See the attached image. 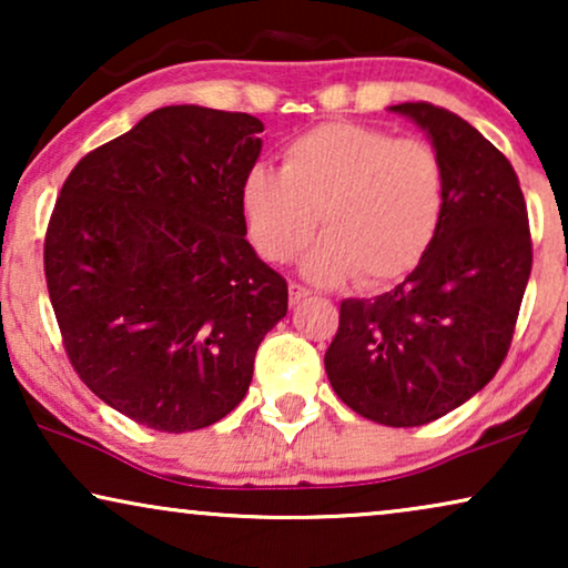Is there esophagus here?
Wrapping results in <instances>:
<instances>
[{
  "label": "esophagus",
  "mask_w": 568,
  "mask_h": 568,
  "mask_svg": "<svg viewBox=\"0 0 568 568\" xmlns=\"http://www.w3.org/2000/svg\"><path fill=\"white\" fill-rule=\"evenodd\" d=\"M307 294H310L307 286H302V284H297V282L290 284V302H292V305H297V302L305 300Z\"/></svg>",
  "instance_id": "obj_1"
}]
</instances>
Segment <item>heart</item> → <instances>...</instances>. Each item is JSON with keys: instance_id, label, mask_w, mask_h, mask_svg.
Here are the masks:
<instances>
[{"instance_id": "b5f03b06", "label": "heart", "mask_w": 568, "mask_h": 568, "mask_svg": "<svg viewBox=\"0 0 568 568\" xmlns=\"http://www.w3.org/2000/svg\"><path fill=\"white\" fill-rule=\"evenodd\" d=\"M247 237L261 258L286 263L315 235L305 274L321 284L356 276L385 286L408 276L437 237L445 168L422 139L328 121L294 136L282 173L255 168L240 191Z\"/></svg>"}]
</instances>
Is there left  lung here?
<instances>
[{
	"instance_id": "left-lung-1",
	"label": "left lung",
	"mask_w": 568,
	"mask_h": 568,
	"mask_svg": "<svg viewBox=\"0 0 568 568\" xmlns=\"http://www.w3.org/2000/svg\"><path fill=\"white\" fill-rule=\"evenodd\" d=\"M445 168V214L418 266L375 300L341 302L333 390L385 426H422L491 383L515 336L532 240L511 162L447 108L400 103Z\"/></svg>"
}]
</instances>
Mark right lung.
I'll list each match as a JSON object with an SVG mask.
<instances>
[{"label": "right lung", "mask_w": 568, "mask_h": 568, "mask_svg": "<svg viewBox=\"0 0 568 568\" xmlns=\"http://www.w3.org/2000/svg\"><path fill=\"white\" fill-rule=\"evenodd\" d=\"M261 131L247 113L158 108L61 185L43 243L61 344L100 400L150 429L227 416L286 315L240 206Z\"/></svg>", "instance_id": "obj_1"}]
</instances>
